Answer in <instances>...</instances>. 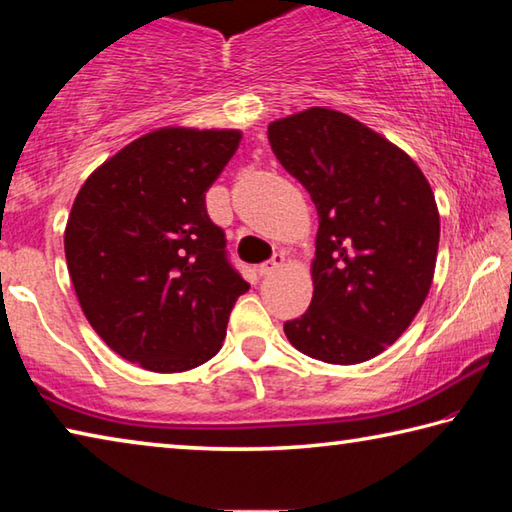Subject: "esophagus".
I'll return each instance as SVG.
<instances>
[{"label": "esophagus", "instance_id": "34e87169", "mask_svg": "<svg viewBox=\"0 0 512 512\" xmlns=\"http://www.w3.org/2000/svg\"><path fill=\"white\" fill-rule=\"evenodd\" d=\"M282 264H284V253H275L271 259H268V262L257 266V273L259 275H268V273L277 271V268H280Z\"/></svg>", "mask_w": 512, "mask_h": 512}]
</instances>
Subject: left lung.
<instances>
[{
    "mask_svg": "<svg viewBox=\"0 0 512 512\" xmlns=\"http://www.w3.org/2000/svg\"><path fill=\"white\" fill-rule=\"evenodd\" d=\"M268 142L318 210L314 296L284 334L336 366L377 357L411 325L433 280L440 216L427 178L400 146L339 110L271 121Z\"/></svg>",
    "mask_w": 512,
    "mask_h": 512,
    "instance_id": "left-lung-1",
    "label": "left lung"
}]
</instances>
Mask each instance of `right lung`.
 <instances>
[{
	"label": "right lung",
	"instance_id": "obj_1",
	"mask_svg": "<svg viewBox=\"0 0 512 512\" xmlns=\"http://www.w3.org/2000/svg\"><path fill=\"white\" fill-rule=\"evenodd\" d=\"M241 142L228 128L167 126L90 173L65 228L85 318L110 350L153 372H185L221 350L250 284L225 255L205 192Z\"/></svg>",
	"mask_w": 512,
	"mask_h": 512
}]
</instances>
